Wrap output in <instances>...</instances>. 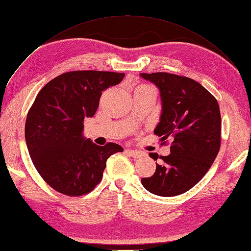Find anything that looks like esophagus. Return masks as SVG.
Masks as SVG:
<instances>
[{
    "label": "esophagus",
    "instance_id": "esophagus-1",
    "mask_svg": "<svg viewBox=\"0 0 251 251\" xmlns=\"http://www.w3.org/2000/svg\"><path fill=\"white\" fill-rule=\"evenodd\" d=\"M127 152L129 153V155L132 157V158H140V157H142V151H134V150H127Z\"/></svg>",
    "mask_w": 251,
    "mask_h": 251
}]
</instances>
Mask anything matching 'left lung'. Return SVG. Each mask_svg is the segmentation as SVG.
<instances>
[{"label": "left lung", "instance_id": "1", "mask_svg": "<svg viewBox=\"0 0 251 251\" xmlns=\"http://www.w3.org/2000/svg\"><path fill=\"white\" fill-rule=\"evenodd\" d=\"M141 76L159 88L161 98L162 113L153 133L161 141L172 140L170 155L160 156L162 162L155 174L141 182L158 196L183 194L201 180L220 151V106L207 89L189 77L164 72ZM150 156L159 158L152 152Z\"/></svg>", "mask_w": 251, "mask_h": 251}]
</instances>
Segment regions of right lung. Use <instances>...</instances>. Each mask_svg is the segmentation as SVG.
<instances>
[{"mask_svg":"<svg viewBox=\"0 0 251 251\" xmlns=\"http://www.w3.org/2000/svg\"><path fill=\"white\" fill-rule=\"evenodd\" d=\"M124 73L72 71L49 81L36 96L25 123L31 161L50 187L81 196L100 183L107 159L123 147L94 144L82 136L83 120L92 118L102 91L123 80Z\"/></svg>","mask_w":251,"mask_h":251,"instance_id":"1","label":"right lung"}]
</instances>
